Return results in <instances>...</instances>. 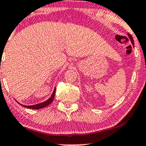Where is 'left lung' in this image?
Returning <instances> with one entry per match:
<instances>
[{"mask_svg":"<svg viewBox=\"0 0 146 146\" xmlns=\"http://www.w3.org/2000/svg\"><path fill=\"white\" fill-rule=\"evenodd\" d=\"M127 36H128V37L130 38V41H131V42H132V44H133H133H134V41H133V36H132L131 35H130V34H127Z\"/></svg>","mask_w":146,"mask_h":146,"instance_id":"8db88e82","label":"left lung"}]
</instances>
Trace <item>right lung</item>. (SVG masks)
I'll use <instances>...</instances> for the list:
<instances>
[{
	"label": "right lung",
	"mask_w": 146,
	"mask_h": 146,
	"mask_svg": "<svg viewBox=\"0 0 146 146\" xmlns=\"http://www.w3.org/2000/svg\"><path fill=\"white\" fill-rule=\"evenodd\" d=\"M54 94H55V88H54V90H53L52 94V95H51V96H50V97L49 98V99H47V100L44 101V102H42V103H39V104H35V105L27 106V105H23V104H21V105H22L23 107H26V108L32 109V110H39V109L44 108V107H47V106H48L49 104H50L52 103V102L53 99H54ZM18 103H19V102H18Z\"/></svg>",
	"instance_id": "right-lung-1"
}]
</instances>
